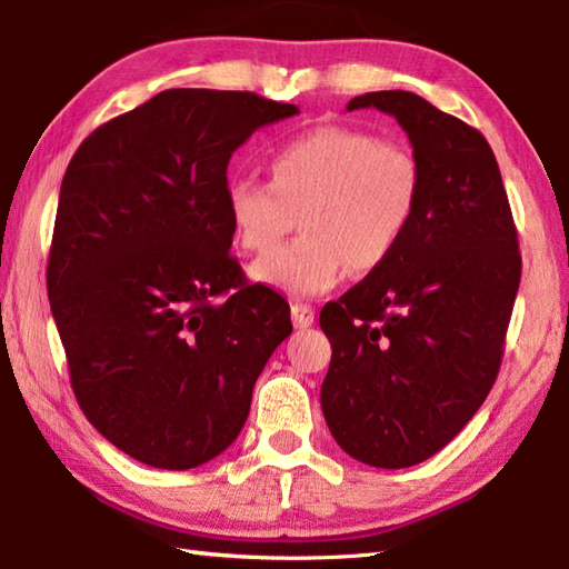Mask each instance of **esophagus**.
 <instances>
[{"label":"esophagus","instance_id":"1","mask_svg":"<svg viewBox=\"0 0 569 569\" xmlns=\"http://www.w3.org/2000/svg\"><path fill=\"white\" fill-rule=\"evenodd\" d=\"M291 319L296 329H308L316 321V311L308 303H291Z\"/></svg>","mask_w":569,"mask_h":569}]
</instances>
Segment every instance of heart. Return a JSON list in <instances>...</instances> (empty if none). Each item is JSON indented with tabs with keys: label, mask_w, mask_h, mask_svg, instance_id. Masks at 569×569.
<instances>
[{
	"label": "heart",
	"mask_w": 569,
	"mask_h": 569,
	"mask_svg": "<svg viewBox=\"0 0 569 569\" xmlns=\"http://www.w3.org/2000/svg\"><path fill=\"white\" fill-rule=\"evenodd\" d=\"M271 182L236 178L226 186L230 230L240 248L263 253L291 233L303 236L250 266L253 281L288 296L331 291L346 271L373 273L397 253L421 198V166L401 140L319 124L278 146Z\"/></svg>",
	"instance_id": "heart-1"
}]
</instances>
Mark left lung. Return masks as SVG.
I'll list each match as a JSON object with an SVG mask.
<instances>
[{
  "mask_svg": "<svg viewBox=\"0 0 569 569\" xmlns=\"http://www.w3.org/2000/svg\"><path fill=\"white\" fill-rule=\"evenodd\" d=\"M361 108L409 134L421 198L397 253L323 306L333 353L321 409L346 455L403 469L447 447L495 387L522 258L485 134L403 90L346 110Z\"/></svg>",
  "mask_w": 569,
  "mask_h": 569,
  "instance_id": "8db88e82",
  "label": "left lung"
}]
</instances>
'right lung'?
<instances>
[{
    "mask_svg": "<svg viewBox=\"0 0 569 569\" xmlns=\"http://www.w3.org/2000/svg\"><path fill=\"white\" fill-rule=\"evenodd\" d=\"M298 108L253 92L166 90L100 124L67 166L47 293L77 403L158 469L233 445L291 308L233 256L230 156Z\"/></svg>",
    "mask_w": 569,
    "mask_h": 569,
    "instance_id": "1",
    "label": "right lung"
}]
</instances>
